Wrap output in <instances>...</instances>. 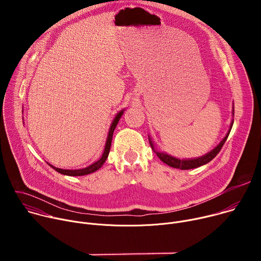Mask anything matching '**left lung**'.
Segmentation results:
<instances>
[{"label":"left lung","mask_w":261,"mask_h":261,"mask_svg":"<svg viewBox=\"0 0 261 261\" xmlns=\"http://www.w3.org/2000/svg\"><path fill=\"white\" fill-rule=\"evenodd\" d=\"M232 117H234V106H232ZM232 125H233V120L231 121V124H230V127H229V130L227 132V134L225 135V137L223 138L221 140V142L215 147L213 148V150L208 153H206L205 155L201 156V157H197V158H193V159H178V158H175L173 156H170L166 153H162V152H158L156 151V148L154 146V143L151 139V137L148 136V140H150V144L153 148V151L156 153V155L159 157V159L164 162L165 164H167L168 166L170 167H173V168H178V169H182V170H186V169H192V168H196V167H199V166H202L206 163H208L210 161H212L218 154L219 152L221 151V148L223 146V144L225 143L230 131H231V128H232Z\"/></svg>","instance_id":"left-lung-1"}]
</instances>
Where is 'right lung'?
<instances>
[{"label":"right lung","instance_id":"1","mask_svg":"<svg viewBox=\"0 0 261 261\" xmlns=\"http://www.w3.org/2000/svg\"><path fill=\"white\" fill-rule=\"evenodd\" d=\"M125 109H122L121 111H119V113L117 114L116 118L114 119L113 123H111L110 125V128H109V131H108V135H107V139H106V142H105V146H104V151H103V154L101 156V158L94 162L93 164L89 165L88 167H85V168H81V169H62V168H58V167H55L54 165L49 164L48 165L54 168L56 171L60 172L61 174H64V175H69V176H81V175H86V174H90V173H93L95 172L96 170H98L99 168L102 167V165L104 164V162L106 161L107 157H108V154H109V150H110V145H111V140H113V135H114V131L121 119V117L123 116Z\"/></svg>","mask_w":261,"mask_h":261}]
</instances>
